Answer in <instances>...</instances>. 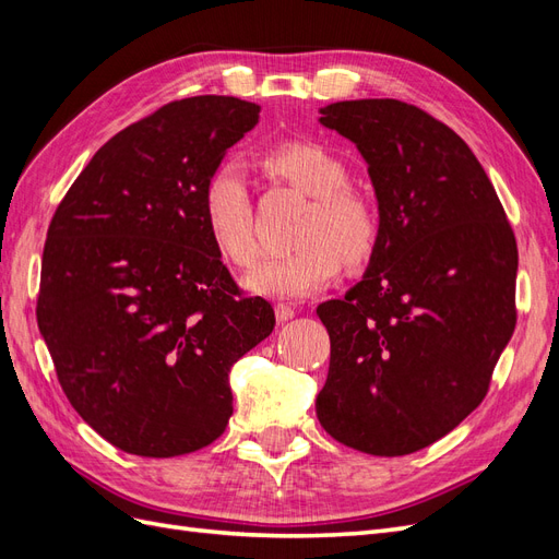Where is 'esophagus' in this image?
Listing matches in <instances>:
<instances>
[{"mask_svg": "<svg viewBox=\"0 0 559 559\" xmlns=\"http://www.w3.org/2000/svg\"><path fill=\"white\" fill-rule=\"evenodd\" d=\"M275 317H277L280 324H284V321H289V319L296 317V310L289 308V306H284V302H280V306L275 308Z\"/></svg>", "mask_w": 559, "mask_h": 559, "instance_id": "obj_1", "label": "esophagus"}]
</instances>
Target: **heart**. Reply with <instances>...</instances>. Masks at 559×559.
Listing matches in <instances>:
<instances>
[{"label":"heart","instance_id":"b5f03b06","mask_svg":"<svg viewBox=\"0 0 559 559\" xmlns=\"http://www.w3.org/2000/svg\"><path fill=\"white\" fill-rule=\"evenodd\" d=\"M265 167L298 191L312 195L294 251L265 257L245 277V289L280 300L308 298L331 284L343 267L361 263L376 251L382 216L376 200L349 186L347 165L319 142L296 140L275 146ZM202 216L216 251L238 267L259 253L251 224L245 173L235 163L216 165L202 186Z\"/></svg>","mask_w":559,"mask_h":559}]
</instances>
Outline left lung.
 Listing matches in <instances>:
<instances>
[{"mask_svg":"<svg viewBox=\"0 0 559 559\" xmlns=\"http://www.w3.org/2000/svg\"><path fill=\"white\" fill-rule=\"evenodd\" d=\"M319 123L361 151L382 233L364 280L317 308L331 337L317 417L347 448L411 454L487 394L518 317L515 235L466 142L419 107L347 99Z\"/></svg>","mask_w":559,"mask_h":559,"instance_id":"left-lung-1","label":"left lung"}]
</instances>
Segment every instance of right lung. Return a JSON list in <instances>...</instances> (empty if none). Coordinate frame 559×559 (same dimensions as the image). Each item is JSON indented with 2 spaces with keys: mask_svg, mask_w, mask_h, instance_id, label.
<instances>
[{
  "mask_svg": "<svg viewBox=\"0 0 559 559\" xmlns=\"http://www.w3.org/2000/svg\"><path fill=\"white\" fill-rule=\"evenodd\" d=\"M259 111L224 95L160 107L97 151L50 218L37 324L72 408L118 450L177 456L216 441L230 366L275 329L202 216L205 179Z\"/></svg>",
  "mask_w": 559,
  "mask_h": 559,
  "instance_id": "add662e5",
  "label": "right lung"
}]
</instances>
